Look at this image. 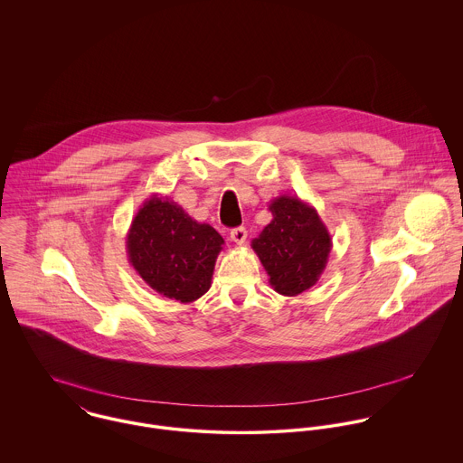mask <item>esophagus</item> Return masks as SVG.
<instances>
[{
    "mask_svg": "<svg viewBox=\"0 0 463 463\" xmlns=\"http://www.w3.org/2000/svg\"><path fill=\"white\" fill-rule=\"evenodd\" d=\"M230 237H232V241H233L237 246H242V244L246 242V239H248V230H246L244 226L233 228V230L230 232Z\"/></svg>",
    "mask_w": 463,
    "mask_h": 463,
    "instance_id": "1",
    "label": "esophagus"
}]
</instances>
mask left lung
<instances>
[{
    "mask_svg": "<svg viewBox=\"0 0 463 463\" xmlns=\"http://www.w3.org/2000/svg\"><path fill=\"white\" fill-rule=\"evenodd\" d=\"M272 221L253 239L270 287L298 296L317 283L330 257L331 235L317 210L303 199L279 196L269 204Z\"/></svg>",
    "mask_w": 463,
    "mask_h": 463,
    "instance_id": "1",
    "label": "left lung"
}]
</instances>
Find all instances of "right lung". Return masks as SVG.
<instances>
[{
	"label": "right lung",
	"instance_id": "add662e5",
	"mask_svg": "<svg viewBox=\"0 0 463 463\" xmlns=\"http://www.w3.org/2000/svg\"><path fill=\"white\" fill-rule=\"evenodd\" d=\"M222 244L210 224L158 194L142 203L127 233L135 272L153 290L180 303H193L210 288Z\"/></svg>",
	"mask_w": 463,
	"mask_h": 463
}]
</instances>
